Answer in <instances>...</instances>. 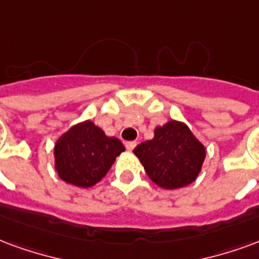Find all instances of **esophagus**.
<instances>
[{"label": "esophagus", "instance_id": "obj_1", "mask_svg": "<svg viewBox=\"0 0 259 259\" xmlns=\"http://www.w3.org/2000/svg\"><path fill=\"white\" fill-rule=\"evenodd\" d=\"M136 145H137V143H136V141H126V143H124V147H126V149H129V151L135 149Z\"/></svg>", "mask_w": 259, "mask_h": 259}]
</instances>
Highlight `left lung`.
Masks as SVG:
<instances>
[{
    "label": "left lung",
    "mask_w": 259,
    "mask_h": 259,
    "mask_svg": "<svg viewBox=\"0 0 259 259\" xmlns=\"http://www.w3.org/2000/svg\"><path fill=\"white\" fill-rule=\"evenodd\" d=\"M148 177L166 189L189 185L198 177L206 149L181 122L155 129V137L133 149Z\"/></svg>",
    "instance_id": "left-lung-1"
}]
</instances>
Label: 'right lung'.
<instances>
[{"label":"right lung","mask_w":259,"mask_h":259,"mask_svg":"<svg viewBox=\"0 0 259 259\" xmlns=\"http://www.w3.org/2000/svg\"><path fill=\"white\" fill-rule=\"evenodd\" d=\"M123 144L91 120L71 127L55 145L56 170L66 183L88 188L99 183L110 170Z\"/></svg>","instance_id":"add662e5"}]
</instances>
